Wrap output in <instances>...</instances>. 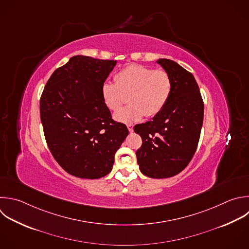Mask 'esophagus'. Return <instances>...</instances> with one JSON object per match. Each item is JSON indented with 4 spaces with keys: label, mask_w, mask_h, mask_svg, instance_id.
Segmentation results:
<instances>
[{
    "label": "esophagus",
    "mask_w": 249,
    "mask_h": 249,
    "mask_svg": "<svg viewBox=\"0 0 249 249\" xmlns=\"http://www.w3.org/2000/svg\"><path fill=\"white\" fill-rule=\"evenodd\" d=\"M126 126H127L129 132H132V131H133V124H127Z\"/></svg>",
    "instance_id": "esophagus-1"
}]
</instances>
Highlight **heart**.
Instances as JSON below:
<instances>
[{
	"instance_id": "heart-1",
	"label": "heart",
	"mask_w": 249,
	"mask_h": 249,
	"mask_svg": "<svg viewBox=\"0 0 249 249\" xmlns=\"http://www.w3.org/2000/svg\"><path fill=\"white\" fill-rule=\"evenodd\" d=\"M116 83L105 82L101 88L104 104L111 111L118 110L126 94L130 103L119 110L114 118L121 123L140 121L145 115L154 117L167 104L172 92V80L162 70L130 65L115 77Z\"/></svg>"
}]
</instances>
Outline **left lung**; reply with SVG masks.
Here are the masks:
<instances>
[{"instance_id": "left-lung-1", "label": "left lung", "mask_w": 249, "mask_h": 249, "mask_svg": "<svg viewBox=\"0 0 249 249\" xmlns=\"http://www.w3.org/2000/svg\"><path fill=\"white\" fill-rule=\"evenodd\" d=\"M172 80L165 107L153 121L134 126L142 138L136 151L140 171L151 178H168L191 161L199 140L203 101L194 76L170 59L157 61Z\"/></svg>"}]
</instances>
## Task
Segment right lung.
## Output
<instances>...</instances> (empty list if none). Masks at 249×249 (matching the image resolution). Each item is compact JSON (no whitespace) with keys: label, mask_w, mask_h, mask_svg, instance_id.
<instances>
[{"label":"right lung","mask_w":249,"mask_h":249,"mask_svg":"<svg viewBox=\"0 0 249 249\" xmlns=\"http://www.w3.org/2000/svg\"><path fill=\"white\" fill-rule=\"evenodd\" d=\"M116 60L75 55L49 79L40 114L49 149L69 174L84 179L106 176L116 152L128 135L112 119L101 88Z\"/></svg>","instance_id":"right-lung-1"}]
</instances>
